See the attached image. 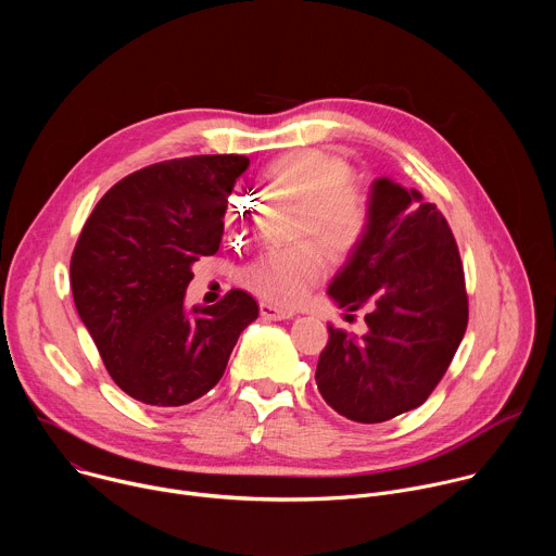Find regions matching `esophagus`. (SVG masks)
<instances>
[{"label": "esophagus", "mask_w": 556, "mask_h": 556, "mask_svg": "<svg viewBox=\"0 0 556 556\" xmlns=\"http://www.w3.org/2000/svg\"><path fill=\"white\" fill-rule=\"evenodd\" d=\"M260 312H262V319H266V321H286V319H292V316H294V312L281 309L273 303H262Z\"/></svg>", "instance_id": "1"}]
</instances>
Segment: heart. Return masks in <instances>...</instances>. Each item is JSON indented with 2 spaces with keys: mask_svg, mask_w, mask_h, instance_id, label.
I'll use <instances>...</instances> for the list:
<instances>
[{
  "mask_svg": "<svg viewBox=\"0 0 556 556\" xmlns=\"http://www.w3.org/2000/svg\"><path fill=\"white\" fill-rule=\"evenodd\" d=\"M352 176L345 157L321 149L288 151L264 169V180L275 193L299 202V235H312L337 260L350 257L363 244L371 222L369 198ZM249 217V198L232 189L222 213V226L230 240H242ZM326 270L324 251L314 242H301L290 249L264 251L237 279L260 299L292 307L326 277Z\"/></svg>",
  "mask_w": 556,
  "mask_h": 556,
  "instance_id": "obj_1",
  "label": "heart"
}]
</instances>
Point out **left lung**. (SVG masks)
I'll return each instance as SVG.
<instances>
[{"mask_svg": "<svg viewBox=\"0 0 556 556\" xmlns=\"http://www.w3.org/2000/svg\"><path fill=\"white\" fill-rule=\"evenodd\" d=\"M369 206L363 244L328 288L339 307L367 309V334L328 326L314 376L324 401L363 425L420 407L468 324L459 251L438 206L387 178L371 185Z\"/></svg>", "mask_w": 556, "mask_h": 556, "instance_id": "1", "label": "left lung"}]
</instances>
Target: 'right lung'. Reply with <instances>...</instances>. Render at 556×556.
I'll list each match as a JSON object with an SVG mask.
<instances>
[{
	"label": "right lung",
	"mask_w": 556,
	"mask_h": 556,
	"mask_svg": "<svg viewBox=\"0 0 556 556\" xmlns=\"http://www.w3.org/2000/svg\"><path fill=\"white\" fill-rule=\"evenodd\" d=\"M247 155H189L116 182L94 206L72 262L74 305L112 380L151 407H180L211 391L260 314L244 290L191 312V266L215 255L222 213Z\"/></svg>",
	"instance_id": "1"
}]
</instances>
